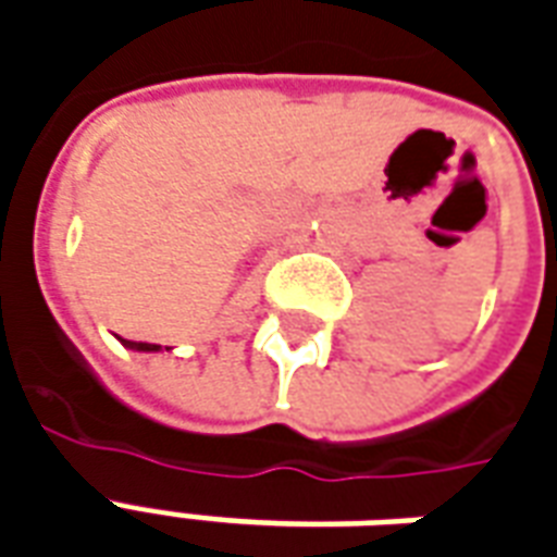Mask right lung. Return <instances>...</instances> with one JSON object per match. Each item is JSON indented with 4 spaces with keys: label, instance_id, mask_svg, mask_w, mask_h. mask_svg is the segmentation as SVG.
I'll return each instance as SVG.
<instances>
[{
    "label": "right lung",
    "instance_id": "1",
    "mask_svg": "<svg viewBox=\"0 0 557 557\" xmlns=\"http://www.w3.org/2000/svg\"><path fill=\"white\" fill-rule=\"evenodd\" d=\"M122 346L134 351H160V346H154V343H137V339H122Z\"/></svg>",
    "mask_w": 557,
    "mask_h": 557
}]
</instances>
